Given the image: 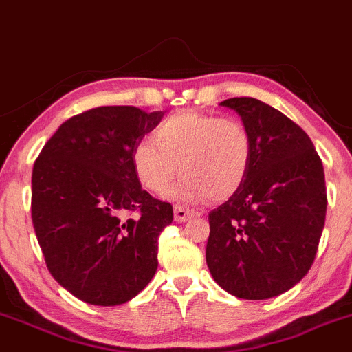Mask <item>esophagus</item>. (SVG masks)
<instances>
[{"label": "esophagus", "instance_id": "obj_1", "mask_svg": "<svg viewBox=\"0 0 352 352\" xmlns=\"http://www.w3.org/2000/svg\"><path fill=\"white\" fill-rule=\"evenodd\" d=\"M200 211H195V210H188L185 208V206H180L177 205L175 208H173V219H175L177 223H185L188 221L190 218L193 217H200Z\"/></svg>", "mask_w": 352, "mask_h": 352}]
</instances>
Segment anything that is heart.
<instances>
[{"label":"heart","instance_id":"obj_1","mask_svg":"<svg viewBox=\"0 0 352 352\" xmlns=\"http://www.w3.org/2000/svg\"><path fill=\"white\" fill-rule=\"evenodd\" d=\"M152 139L134 147L135 179L147 192L162 193L180 170L184 175L168 192L179 203L228 200L251 172V133L234 118L180 111L160 122Z\"/></svg>","mask_w":352,"mask_h":352}]
</instances>
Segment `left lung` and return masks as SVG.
I'll list each match as a JSON object with an SVG mask.
<instances>
[{
	"label": "left lung",
	"instance_id": "left-lung-1",
	"mask_svg": "<svg viewBox=\"0 0 352 352\" xmlns=\"http://www.w3.org/2000/svg\"><path fill=\"white\" fill-rule=\"evenodd\" d=\"M251 133L254 159L236 195L210 213L206 264L214 282L245 300H267L310 270L324 228L321 159L307 133L256 98H230Z\"/></svg>",
	"mask_w": 352,
	"mask_h": 352
}]
</instances>
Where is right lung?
Here are the masks:
<instances>
[{
	"mask_svg": "<svg viewBox=\"0 0 352 352\" xmlns=\"http://www.w3.org/2000/svg\"><path fill=\"white\" fill-rule=\"evenodd\" d=\"M164 111L101 107L55 131L32 168V224L49 272L85 303L129 302L157 270L170 203L151 197L133 170L134 147ZM135 212V219H124Z\"/></svg>",
	"mask_w": 352,
	"mask_h": 352,
	"instance_id": "obj_1",
	"label": "right lung"
}]
</instances>
